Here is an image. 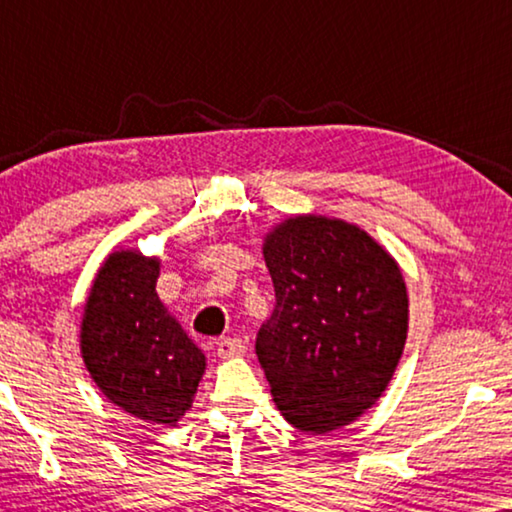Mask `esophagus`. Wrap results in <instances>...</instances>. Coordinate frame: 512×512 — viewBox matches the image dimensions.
I'll return each instance as SVG.
<instances>
[{
    "instance_id": "obj_1",
    "label": "esophagus",
    "mask_w": 512,
    "mask_h": 512,
    "mask_svg": "<svg viewBox=\"0 0 512 512\" xmlns=\"http://www.w3.org/2000/svg\"><path fill=\"white\" fill-rule=\"evenodd\" d=\"M244 349H247V345H244V340H240V338H221L219 342H216V354H219L221 359L240 356V354H244Z\"/></svg>"
}]
</instances>
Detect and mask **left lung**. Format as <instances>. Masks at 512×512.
Wrapping results in <instances>:
<instances>
[{"label":"left lung","instance_id":"left-lung-1","mask_svg":"<svg viewBox=\"0 0 512 512\" xmlns=\"http://www.w3.org/2000/svg\"><path fill=\"white\" fill-rule=\"evenodd\" d=\"M263 258L277 305L256 356L275 405L317 436L347 426L382 396L403 354L401 268L366 230L314 214L272 228Z\"/></svg>","mask_w":512,"mask_h":512}]
</instances>
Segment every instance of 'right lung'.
<instances>
[{"mask_svg":"<svg viewBox=\"0 0 512 512\" xmlns=\"http://www.w3.org/2000/svg\"><path fill=\"white\" fill-rule=\"evenodd\" d=\"M158 258L114 251L97 272L81 321V354L102 394L149 424L191 408L205 354L156 293Z\"/></svg>","mask_w":512,"mask_h":512,"instance_id":"obj_1","label":"right lung"}]
</instances>
